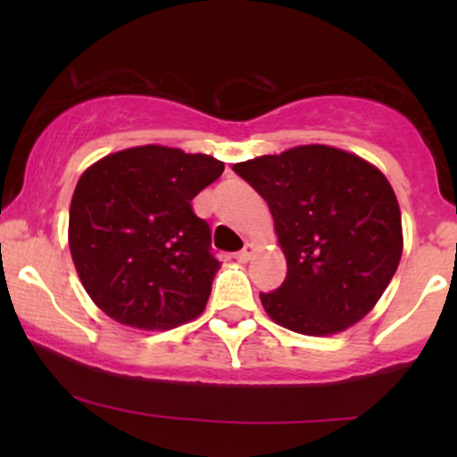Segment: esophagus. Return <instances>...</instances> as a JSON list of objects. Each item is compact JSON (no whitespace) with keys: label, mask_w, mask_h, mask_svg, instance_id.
I'll use <instances>...</instances> for the list:
<instances>
[{"label":"esophagus","mask_w":457,"mask_h":457,"mask_svg":"<svg viewBox=\"0 0 457 457\" xmlns=\"http://www.w3.org/2000/svg\"><path fill=\"white\" fill-rule=\"evenodd\" d=\"M253 251H255V246L251 245V243H246V245L243 246V249H240L238 253L234 255V258L238 260V262H249V260H251V255H253Z\"/></svg>","instance_id":"esophagus-1"}]
</instances>
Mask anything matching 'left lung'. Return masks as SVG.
<instances>
[{"label":"left lung","instance_id":"8db88e82","mask_svg":"<svg viewBox=\"0 0 457 457\" xmlns=\"http://www.w3.org/2000/svg\"><path fill=\"white\" fill-rule=\"evenodd\" d=\"M232 170L269 204L286 281L260 301L303 335L345 330L374 309L402 258V214L380 170L330 145H298Z\"/></svg>","mask_w":457,"mask_h":457}]
</instances>
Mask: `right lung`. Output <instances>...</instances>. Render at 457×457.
Wrapping results in <instances>:
<instances>
[{"label": "right lung", "instance_id": "right-lung-1", "mask_svg": "<svg viewBox=\"0 0 457 457\" xmlns=\"http://www.w3.org/2000/svg\"><path fill=\"white\" fill-rule=\"evenodd\" d=\"M223 170L208 154L137 145L83 171L68 245L83 287L109 318L170 330L204 312L219 260L191 199Z\"/></svg>", "mask_w": 457, "mask_h": 457}]
</instances>
